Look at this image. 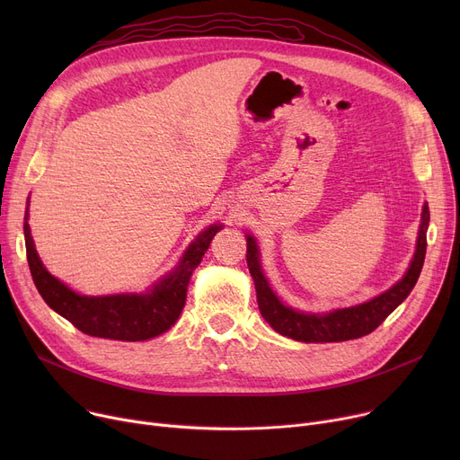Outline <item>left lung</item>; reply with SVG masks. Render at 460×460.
Segmentation results:
<instances>
[{"mask_svg":"<svg viewBox=\"0 0 460 460\" xmlns=\"http://www.w3.org/2000/svg\"><path fill=\"white\" fill-rule=\"evenodd\" d=\"M427 227H429V205H423L421 210V224L418 231V243L410 267L404 276L392 285L388 291L380 293L378 296L350 307L332 309L326 313H307L285 305L278 295L272 291V287L262 272L261 267V253L255 238L246 234L248 243V269L255 283L257 304L262 319L267 321L278 333L291 337L295 341L302 343H337L358 340L376 330L390 313L406 300L412 291L420 272L423 269L425 252H427Z\"/></svg>","mask_w":460,"mask_h":460,"instance_id":"obj_1","label":"left lung"}]
</instances>
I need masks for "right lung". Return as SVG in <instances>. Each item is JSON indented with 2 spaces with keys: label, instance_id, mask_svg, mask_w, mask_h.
<instances>
[{
  "label": "right lung",
  "instance_id": "right-lung-1",
  "mask_svg": "<svg viewBox=\"0 0 460 460\" xmlns=\"http://www.w3.org/2000/svg\"><path fill=\"white\" fill-rule=\"evenodd\" d=\"M28 217L30 214L26 210L23 238H26L30 270L42 300L80 332L117 341L151 340V337L167 332L177 323L186 302L191 272L198 269L214 234L224 227L222 224H212L201 231L191 240L177 267L151 285L145 293L87 296L72 291L68 285L46 270L35 250Z\"/></svg>",
  "mask_w": 460,
  "mask_h": 460
}]
</instances>
